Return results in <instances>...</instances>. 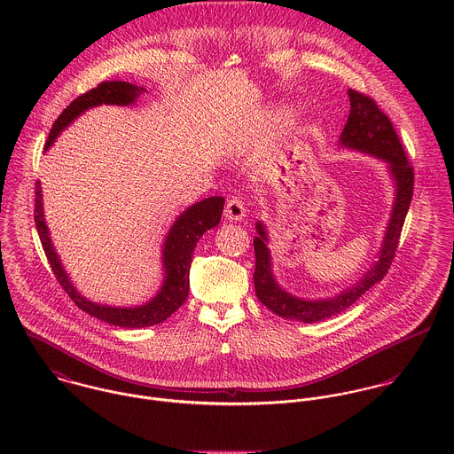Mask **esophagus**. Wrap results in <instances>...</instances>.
<instances>
[{
  "instance_id": "34e87169",
  "label": "esophagus",
  "mask_w": 454,
  "mask_h": 454,
  "mask_svg": "<svg viewBox=\"0 0 454 454\" xmlns=\"http://www.w3.org/2000/svg\"><path fill=\"white\" fill-rule=\"evenodd\" d=\"M245 216H247V206H245V202H243L241 199H238V197L231 199V200L227 202V206H225V218H227V220H232V222H239V220H243Z\"/></svg>"
}]
</instances>
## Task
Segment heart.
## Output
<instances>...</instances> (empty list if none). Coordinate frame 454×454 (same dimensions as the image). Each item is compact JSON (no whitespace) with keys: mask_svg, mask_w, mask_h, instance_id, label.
Wrapping results in <instances>:
<instances>
[{"mask_svg":"<svg viewBox=\"0 0 454 454\" xmlns=\"http://www.w3.org/2000/svg\"><path fill=\"white\" fill-rule=\"evenodd\" d=\"M294 119V110L286 105H278V106H272L267 110L265 114V122L270 126V128H283L286 126L290 121Z\"/></svg>","mask_w":454,"mask_h":454,"instance_id":"1","label":"heart"}]
</instances>
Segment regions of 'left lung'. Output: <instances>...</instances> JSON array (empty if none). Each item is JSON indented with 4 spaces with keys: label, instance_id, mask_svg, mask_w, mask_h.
<instances>
[{
    "label": "left lung",
    "instance_id": "left-lung-1",
    "mask_svg": "<svg viewBox=\"0 0 454 454\" xmlns=\"http://www.w3.org/2000/svg\"><path fill=\"white\" fill-rule=\"evenodd\" d=\"M348 98H349V117L339 136V148L367 153L387 164L389 180L393 184V204L389 211L387 231H385L378 257L355 285L344 288L342 292L332 297L304 299V297L294 295L292 292L285 290L278 283L272 270V255L267 247L269 243L267 227L262 220H257L255 223L257 236L254 239L255 294L265 308H269L272 313L286 320H295L302 324L322 322L346 311L369 288L380 283L387 276L391 260L395 257L402 225H403L407 209L411 206L414 173L405 159L400 139L393 129L388 117L378 108V105L371 98L353 89L348 90Z\"/></svg>",
    "mask_w": 454,
    "mask_h": 454
}]
</instances>
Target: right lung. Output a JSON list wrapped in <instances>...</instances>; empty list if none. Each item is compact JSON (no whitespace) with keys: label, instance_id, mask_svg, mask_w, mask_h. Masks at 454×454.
<instances>
[{"label":"right lung","instance_id":"right-lung-1","mask_svg":"<svg viewBox=\"0 0 454 454\" xmlns=\"http://www.w3.org/2000/svg\"><path fill=\"white\" fill-rule=\"evenodd\" d=\"M146 92V89L137 87L129 82H103L96 89L82 94L76 98L65 112L59 115V119L54 122L45 150H49L59 134L67 129L82 114H85L90 108L101 106V105H117V106H130L136 103V99ZM36 207H35V223L38 236L42 239L45 255L51 262V267L61 283V286L67 292L71 301L90 317L105 322V324L124 326V328H143L152 325L162 324L168 320L185 301L189 295V272L197 241L202 238V234L209 229H215L220 223L222 211L225 199L220 195L206 197L192 206H189L182 215L176 216L173 225L168 231V236L162 243V285L157 290V294L139 304V306H110L94 302L87 297H83L76 286L73 285L67 270L59 259L51 231L45 220L43 213V194L40 182L36 184Z\"/></svg>","mask_w":454,"mask_h":454}]
</instances>
